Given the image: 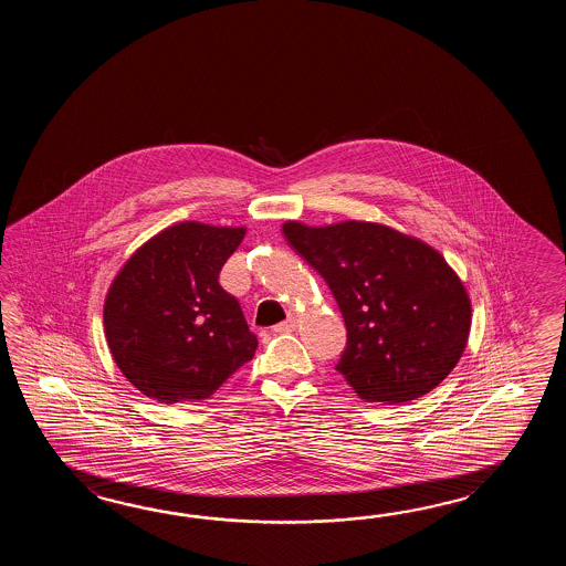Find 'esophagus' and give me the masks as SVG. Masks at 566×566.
Masks as SVG:
<instances>
[{
	"label": "esophagus",
	"mask_w": 566,
	"mask_h": 566,
	"mask_svg": "<svg viewBox=\"0 0 566 566\" xmlns=\"http://www.w3.org/2000/svg\"><path fill=\"white\" fill-rule=\"evenodd\" d=\"M295 327H297V319H295V317H289L287 322L275 325L273 332H275V334H289V332H293Z\"/></svg>",
	"instance_id": "obj_1"
}]
</instances>
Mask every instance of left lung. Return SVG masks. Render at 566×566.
<instances>
[{
    "mask_svg": "<svg viewBox=\"0 0 566 566\" xmlns=\"http://www.w3.org/2000/svg\"><path fill=\"white\" fill-rule=\"evenodd\" d=\"M283 234L336 297L348 327L336 370L364 402L405 405L458 366L470 339L471 300L431 244L366 220H287Z\"/></svg>",
    "mask_w": 566,
    "mask_h": 566,
    "instance_id": "1",
    "label": "left lung"
}]
</instances>
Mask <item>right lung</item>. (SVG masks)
Wrapping results in <instances>:
<instances>
[{
	"mask_svg": "<svg viewBox=\"0 0 566 566\" xmlns=\"http://www.w3.org/2000/svg\"><path fill=\"white\" fill-rule=\"evenodd\" d=\"M244 232L178 222L144 242L113 279L105 337L120 373L145 397L200 402L253 360L256 336L241 303L218 283Z\"/></svg>",
	"mask_w": 566,
	"mask_h": 566,
	"instance_id": "1",
	"label": "right lung"
}]
</instances>
